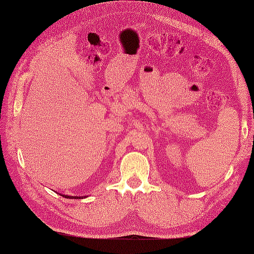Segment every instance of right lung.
Segmentation results:
<instances>
[{
    "label": "right lung",
    "mask_w": 254,
    "mask_h": 254,
    "mask_svg": "<svg viewBox=\"0 0 254 254\" xmlns=\"http://www.w3.org/2000/svg\"><path fill=\"white\" fill-rule=\"evenodd\" d=\"M62 196H64L65 198H84V197H86V196H84V197L83 196H69V195H64V194H62Z\"/></svg>",
    "instance_id": "right-lung-1"
}]
</instances>
